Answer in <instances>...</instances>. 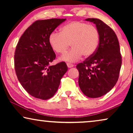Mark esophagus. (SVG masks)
<instances>
[{"label": "esophagus", "mask_w": 133, "mask_h": 133, "mask_svg": "<svg viewBox=\"0 0 133 133\" xmlns=\"http://www.w3.org/2000/svg\"><path fill=\"white\" fill-rule=\"evenodd\" d=\"M66 65H67V66H68V68H72V67L74 66V65L71 64V63H67Z\"/></svg>", "instance_id": "34e87169"}]
</instances>
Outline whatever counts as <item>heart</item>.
Listing matches in <instances>:
<instances>
[{
	"label": "heart",
	"mask_w": 133,
	"mask_h": 133,
	"mask_svg": "<svg viewBox=\"0 0 133 133\" xmlns=\"http://www.w3.org/2000/svg\"><path fill=\"white\" fill-rule=\"evenodd\" d=\"M49 43L54 51L64 54L71 45V50L62 56L63 61L74 62L83 55L90 57L99 46L100 33L95 26L81 21L72 22L61 28V32L53 31L49 36Z\"/></svg>",
	"instance_id": "obj_1"
}]
</instances>
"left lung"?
I'll list each match as a JSON object with an SVG mask.
<instances>
[{"instance_id":"left-lung-1","label":"left lung","mask_w":133,"mask_h":133,"mask_svg":"<svg viewBox=\"0 0 133 133\" xmlns=\"http://www.w3.org/2000/svg\"><path fill=\"white\" fill-rule=\"evenodd\" d=\"M100 33L99 46L93 55L77 65L79 85L88 97L97 98L108 92L119 79L122 65L119 43L115 32L101 20L88 18Z\"/></svg>"}]
</instances>
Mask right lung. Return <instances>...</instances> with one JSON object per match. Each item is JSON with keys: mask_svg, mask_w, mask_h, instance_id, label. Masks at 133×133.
<instances>
[{"mask_svg": "<svg viewBox=\"0 0 133 133\" xmlns=\"http://www.w3.org/2000/svg\"><path fill=\"white\" fill-rule=\"evenodd\" d=\"M66 19L36 21L20 38L14 53V68L22 86L30 95L46 100L53 96L68 70L64 62L50 63L56 54L50 43V33Z\"/></svg>", "mask_w": 133, "mask_h": 133, "instance_id": "right-lung-1", "label": "right lung"}]
</instances>
